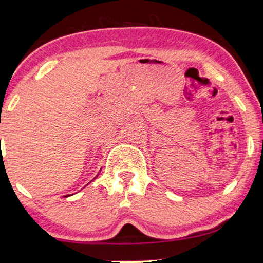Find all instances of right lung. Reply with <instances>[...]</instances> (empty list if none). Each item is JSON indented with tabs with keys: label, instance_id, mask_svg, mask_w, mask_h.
I'll list each match as a JSON object with an SVG mask.
<instances>
[{
	"label": "right lung",
	"instance_id": "1",
	"mask_svg": "<svg viewBox=\"0 0 263 263\" xmlns=\"http://www.w3.org/2000/svg\"><path fill=\"white\" fill-rule=\"evenodd\" d=\"M96 177H97V176H96ZM96 177H95V178H96ZM95 178H93V179H95Z\"/></svg>",
	"mask_w": 263,
	"mask_h": 263
}]
</instances>
